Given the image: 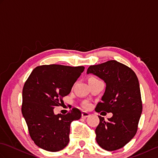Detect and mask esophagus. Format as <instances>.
Segmentation results:
<instances>
[{
	"label": "esophagus",
	"instance_id": "esophagus-1",
	"mask_svg": "<svg viewBox=\"0 0 158 158\" xmlns=\"http://www.w3.org/2000/svg\"><path fill=\"white\" fill-rule=\"evenodd\" d=\"M81 116H82V118L83 119H85L87 118L88 117L90 116V114L88 113V112H85V111H83L81 113Z\"/></svg>",
	"mask_w": 158,
	"mask_h": 158
}]
</instances>
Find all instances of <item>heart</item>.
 <instances>
[{
    "label": "heart",
    "instance_id": "heart-1",
    "mask_svg": "<svg viewBox=\"0 0 158 158\" xmlns=\"http://www.w3.org/2000/svg\"><path fill=\"white\" fill-rule=\"evenodd\" d=\"M96 79V78H95V77H90V78H89V79L88 80H91V79ZM85 107H87L88 106V105L87 103H85V105H84Z\"/></svg>",
    "mask_w": 158,
    "mask_h": 158
}]
</instances>
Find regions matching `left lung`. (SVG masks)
Listing matches in <instances>:
<instances>
[{
    "label": "left lung",
    "instance_id": "obj_1",
    "mask_svg": "<svg viewBox=\"0 0 158 158\" xmlns=\"http://www.w3.org/2000/svg\"><path fill=\"white\" fill-rule=\"evenodd\" d=\"M87 73H92L106 83L105 92L95 110L112 113L105 121L98 116L96 128V142L106 151L122 148L135 136L142 113L140 85L135 73L116 60L90 66Z\"/></svg>",
    "mask_w": 158,
    "mask_h": 158
}]
</instances>
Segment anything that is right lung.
Listing matches in <instances>:
<instances>
[{
    "label": "right lung",
    "mask_w": 158,
    "mask_h": 158,
    "mask_svg": "<svg viewBox=\"0 0 158 158\" xmlns=\"http://www.w3.org/2000/svg\"><path fill=\"white\" fill-rule=\"evenodd\" d=\"M84 66L59 64L36 67L23 85L22 113L30 136L36 145L48 152L63 149L69 142L70 125L81 113L73 108L66 115H55L53 109L61 105L69 94Z\"/></svg>",
    "instance_id": "1"
}]
</instances>
